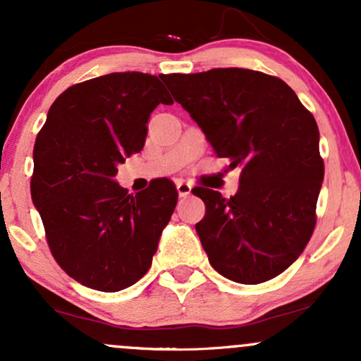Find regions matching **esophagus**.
<instances>
[{
    "label": "esophagus",
    "instance_id": "esophagus-1",
    "mask_svg": "<svg viewBox=\"0 0 361 361\" xmlns=\"http://www.w3.org/2000/svg\"><path fill=\"white\" fill-rule=\"evenodd\" d=\"M176 190H178V195H180L181 198H185L192 193V185L186 183V181H176Z\"/></svg>",
    "mask_w": 361,
    "mask_h": 361
}]
</instances>
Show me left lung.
Masks as SVG:
<instances>
[{
	"mask_svg": "<svg viewBox=\"0 0 361 361\" xmlns=\"http://www.w3.org/2000/svg\"><path fill=\"white\" fill-rule=\"evenodd\" d=\"M173 98L204 130L219 157L239 168V192L205 204L195 226L210 264L226 279L256 285L285 271L307 246L324 180L319 128L280 78L241 68L163 74Z\"/></svg>",
	"mask_w": 361,
	"mask_h": 361,
	"instance_id": "obj_1",
	"label": "left lung"
}]
</instances>
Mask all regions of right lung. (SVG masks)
Here are the masks:
<instances>
[{"mask_svg":"<svg viewBox=\"0 0 361 361\" xmlns=\"http://www.w3.org/2000/svg\"><path fill=\"white\" fill-rule=\"evenodd\" d=\"M159 103L173 100L157 76L105 74L61 93L37 135L32 202L54 259L85 287L118 292L142 279L175 210L168 178L137 195L114 180L142 151Z\"/></svg>","mask_w":361,"mask_h":361,"instance_id":"obj_1","label":"right lung"}]
</instances>
